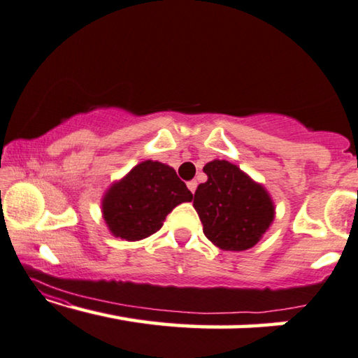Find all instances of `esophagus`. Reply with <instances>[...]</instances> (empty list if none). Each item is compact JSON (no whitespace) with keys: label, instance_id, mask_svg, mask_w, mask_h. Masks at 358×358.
<instances>
[{"label":"esophagus","instance_id":"esophagus-1","mask_svg":"<svg viewBox=\"0 0 358 358\" xmlns=\"http://www.w3.org/2000/svg\"><path fill=\"white\" fill-rule=\"evenodd\" d=\"M196 188H197V181H196V180H193V181H188V189L191 191V193H194Z\"/></svg>","mask_w":358,"mask_h":358}]
</instances>
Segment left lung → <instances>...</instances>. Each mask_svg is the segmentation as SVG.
I'll list each match as a JSON object with an SVG mask.
<instances>
[{
  "label": "left lung",
  "mask_w": 358,
  "mask_h": 358,
  "mask_svg": "<svg viewBox=\"0 0 358 358\" xmlns=\"http://www.w3.org/2000/svg\"><path fill=\"white\" fill-rule=\"evenodd\" d=\"M204 173L207 181L197 186L193 206L206 236L225 250L255 246L275 217L268 193L227 161L206 164Z\"/></svg>",
  "instance_id": "left-lung-1"
}]
</instances>
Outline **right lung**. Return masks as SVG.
Instances as JSON below:
<instances>
[{"mask_svg": "<svg viewBox=\"0 0 358 358\" xmlns=\"http://www.w3.org/2000/svg\"><path fill=\"white\" fill-rule=\"evenodd\" d=\"M191 199L193 194L172 167L146 161L108 191L103 213L112 234L138 241L161 230L173 207Z\"/></svg>", "mask_w": 358, "mask_h": 358, "instance_id": "obj_1", "label": "right lung"}]
</instances>
